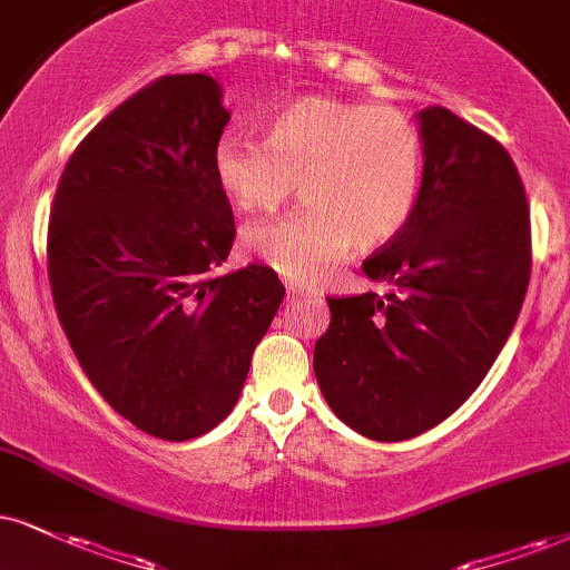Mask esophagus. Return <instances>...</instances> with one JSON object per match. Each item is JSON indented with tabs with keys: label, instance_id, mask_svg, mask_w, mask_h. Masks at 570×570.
Instances as JSON below:
<instances>
[{
	"label": "esophagus",
	"instance_id": "34e87169",
	"mask_svg": "<svg viewBox=\"0 0 570 570\" xmlns=\"http://www.w3.org/2000/svg\"><path fill=\"white\" fill-rule=\"evenodd\" d=\"M285 287H287V296H293V298L304 296V293H306V287H301V285H296V283H287Z\"/></svg>",
	"mask_w": 570,
	"mask_h": 570
}]
</instances>
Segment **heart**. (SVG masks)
Instances as JSON below:
<instances>
[{
    "instance_id": "b5f03b06",
    "label": "heart",
    "mask_w": 570,
    "mask_h": 570,
    "mask_svg": "<svg viewBox=\"0 0 570 570\" xmlns=\"http://www.w3.org/2000/svg\"><path fill=\"white\" fill-rule=\"evenodd\" d=\"M425 137L393 105L298 97L266 126V139L222 135L214 177L248 214H272L301 189L283 222L243 232V248L301 283L325 277L351 245L375 250L412 222L425 187Z\"/></svg>"
}]
</instances>
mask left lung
<instances>
[{
    "mask_svg": "<svg viewBox=\"0 0 570 570\" xmlns=\"http://www.w3.org/2000/svg\"><path fill=\"white\" fill-rule=\"evenodd\" d=\"M425 187L362 269L389 291L327 298L314 375L356 433L404 441L446 420L508 343L531 279V216L510 153L433 105L420 114Z\"/></svg>",
    "mask_w": 570,
    "mask_h": 570,
    "instance_id": "obj_1",
    "label": "left lung"
}]
</instances>
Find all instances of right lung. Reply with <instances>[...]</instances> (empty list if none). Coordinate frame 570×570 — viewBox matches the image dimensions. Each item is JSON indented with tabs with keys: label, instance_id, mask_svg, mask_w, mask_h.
Segmentation results:
<instances>
[{
	"label": "right lung",
	"instance_id": "obj_1",
	"mask_svg": "<svg viewBox=\"0 0 570 570\" xmlns=\"http://www.w3.org/2000/svg\"><path fill=\"white\" fill-rule=\"evenodd\" d=\"M227 121L210 76H160L81 139L49 216V287L76 360L164 441L227 417L285 296L264 264L216 272L235 240L210 164Z\"/></svg>",
	"mask_w": 570,
	"mask_h": 570
}]
</instances>
